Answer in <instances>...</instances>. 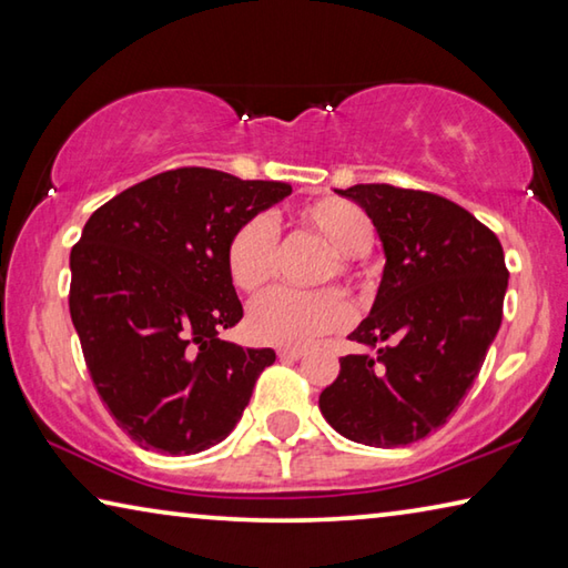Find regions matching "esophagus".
<instances>
[{"mask_svg":"<svg viewBox=\"0 0 568 568\" xmlns=\"http://www.w3.org/2000/svg\"><path fill=\"white\" fill-rule=\"evenodd\" d=\"M303 355H305L303 348H281V351H277V358H283V361H297V358H303Z\"/></svg>","mask_w":568,"mask_h":568,"instance_id":"1","label":"esophagus"}]
</instances>
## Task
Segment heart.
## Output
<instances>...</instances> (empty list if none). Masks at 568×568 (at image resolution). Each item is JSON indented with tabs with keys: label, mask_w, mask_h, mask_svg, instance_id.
<instances>
[{
	"label": "heart",
	"mask_w": 568,
	"mask_h": 568,
	"mask_svg": "<svg viewBox=\"0 0 568 568\" xmlns=\"http://www.w3.org/2000/svg\"><path fill=\"white\" fill-rule=\"evenodd\" d=\"M295 225L331 247L321 281L358 285L363 281L355 255L368 253L376 227L363 207L343 197H321L295 210ZM281 257V237L271 217L250 215L235 225L225 243V271L237 291L257 293L273 281ZM351 323V307L338 291H293L273 287L247 307V333L257 343L307 345Z\"/></svg>",
	"instance_id": "b5f03b06"
}]
</instances>
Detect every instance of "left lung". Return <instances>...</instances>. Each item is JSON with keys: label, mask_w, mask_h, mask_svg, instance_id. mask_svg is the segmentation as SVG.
<instances>
[{"label": "left lung", "mask_w": 568, "mask_h": 568, "mask_svg": "<svg viewBox=\"0 0 568 568\" xmlns=\"http://www.w3.org/2000/svg\"><path fill=\"white\" fill-rule=\"evenodd\" d=\"M358 203L386 250L376 303L321 393L325 420L355 444L396 448L434 434L474 386L501 328L504 247L480 220L426 190L371 182L338 190Z\"/></svg>", "instance_id": "1"}]
</instances>
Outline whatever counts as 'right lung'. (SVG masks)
I'll use <instances>...</instances> for the list:
<instances>
[{"label": "right lung", "mask_w": 568, "mask_h": 568, "mask_svg": "<svg viewBox=\"0 0 568 568\" xmlns=\"http://www.w3.org/2000/svg\"><path fill=\"white\" fill-rule=\"evenodd\" d=\"M287 182L160 172L98 207L70 253V315L100 398L142 448L197 454L243 416L271 348L217 338L243 318L225 271L235 225Z\"/></svg>", "instance_id": "obj_1"}]
</instances>
